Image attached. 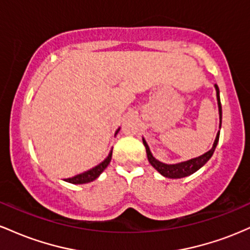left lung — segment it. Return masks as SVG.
I'll list each match as a JSON object with an SVG mask.
<instances>
[{"mask_svg":"<svg viewBox=\"0 0 250 250\" xmlns=\"http://www.w3.org/2000/svg\"><path fill=\"white\" fill-rule=\"evenodd\" d=\"M215 88H216V96H217V104H219V113H220V128H221V119H222V109H221V101H220V90L217 84H215ZM220 137V131L216 135V139H215V142L213 145V148L210 150L207 151L206 154L201 155V156L196 157V159H191L189 161L177 163V165H165V163L157 161L156 159L151 155L150 150H149V147L147 142L143 140V145L146 147V151H147L148 161L153 167L159 171L160 174H162L163 176L169 177V179H181V177H186L195 173L196 170L202 167L203 165H206L209 159L211 157V155L214 154L215 148H216L217 142H219Z\"/></svg>","mask_w":250,"mask_h":250,"instance_id":"left-lung-1","label":"left lung"}]
</instances>
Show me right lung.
I'll return each instance as SVG.
<instances>
[{"label": "right lung", "mask_w": 250, "mask_h": 250, "mask_svg": "<svg viewBox=\"0 0 250 250\" xmlns=\"http://www.w3.org/2000/svg\"><path fill=\"white\" fill-rule=\"evenodd\" d=\"M111 154H113V150L109 153L107 159H105L103 162L100 163L99 166H96V167H94L93 169H90V170H88V171H84V173H82V174L76 175V176H74V177H70V179H67L65 181H67V182L73 183V185H83V183L91 182V181L97 179V177L100 176V174H101L102 171L107 168V166L109 165V163H110Z\"/></svg>", "instance_id": "add662e5"}]
</instances>
